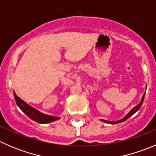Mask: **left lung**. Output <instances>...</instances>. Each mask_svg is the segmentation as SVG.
I'll return each instance as SVG.
<instances>
[{
  "mask_svg": "<svg viewBox=\"0 0 156 156\" xmlns=\"http://www.w3.org/2000/svg\"><path fill=\"white\" fill-rule=\"evenodd\" d=\"M144 97H145V94H144V96H143L142 97V100H141L140 103H139L138 105H136V106H134L133 108H132L131 110H130V112H129L125 116V117L123 118V119H122L121 120H119V121H115V122H108V121H106V120H103V119H101L102 122H106V123H108V124H112V125H115V124H119V123H121V122H125V121H126L127 119H129V118L130 117V116L133 115L134 113H136V112L138 111V110L140 109V108L141 107V106H142L143 103H144Z\"/></svg>",
  "mask_w": 156,
  "mask_h": 156,
  "instance_id": "8db88e82",
  "label": "left lung"
}]
</instances>
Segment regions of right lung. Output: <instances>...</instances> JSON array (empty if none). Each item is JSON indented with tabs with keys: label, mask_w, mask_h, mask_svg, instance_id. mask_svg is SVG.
Returning a JSON list of instances; mask_svg holds the SVG:
<instances>
[{
	"label": "right lung",
	"mask_w": 156,
	"mask_h": 156,
	"mask_svg": "<svg viewBox=\"0 0 156 156\" xmlns=\"http://www.w3.org/2000/svg\"><path fill=\"white\" fill-rule=\"evenodd\" d=\"M13 94L14 98H15L16 103L17 106H18L19 108H20V109L28 116V117L30 118L31 120L34 121V122L40 124H48L60 119L59 117L49 115H45L44 114V113L41 112L40 111L37 110L36 108L31 107V106L27 104L26 102L23 101L22 99H20V97L15 94V92H13Z\"/></svg>",
	"instance_id": "obj_1"
}]
</instances>
